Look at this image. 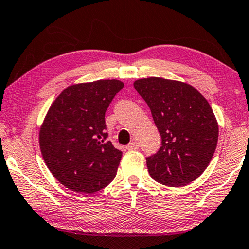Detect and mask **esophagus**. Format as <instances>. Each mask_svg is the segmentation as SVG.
Listing matches in <instances>:
<instances>
[{
	"mask_svg": "<svg viewBox=\"0 0 249 249\" xmlns=\"http://www.w3.org/2000/svg\"><path fill=\"white\" fill-rule=\"evenodd\" d=\"M126 149H127L128 151H135V150L139 149V143L136 141H133L129 143L127 146H126Z\"/></svg>",
	"mask_w": 249,
	"mask_h": 249,
	"instance_id": "34e87169",
	"label": "esophagus"
}]
</instances>
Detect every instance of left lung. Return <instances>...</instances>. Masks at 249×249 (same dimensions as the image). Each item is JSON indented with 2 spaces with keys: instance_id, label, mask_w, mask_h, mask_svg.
<instances>
[{
  "instance_id": "1",
  "label": "left lung",
  "mask_w": 249,
  "mask_h": 249,
  "mask_svg": "<svg viewBox=\"0 0 249 249\" xmlns=\"http://www.w3.org/2000/svg\"><path fill=\"white\" fill-rule=\"evenodd\" d=\"M161 135L159 151L146 158L151 177L179 187L194 181L214 155L219 125L208 100L185 82L151 76L134 82Z\"/></svg>"
}]
</instances>
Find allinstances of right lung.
<instances>
[{"label":"right lung","instance_id":"add662e5","mask_svg":"<svg viewBox=\"0 0 249 249\" xmlns=\"http://www.w3.org/2000/svg\"><path fill=\"white\" fill-rule=\"evenodd\" d=\"M123 87L115 79L78 83L51 105L39 131L40 151L66 188L92 194L116 176L123 153L107 141L105 113Z\"/></svg>","mask_w":249,"mask_h":249}]
</instances>
